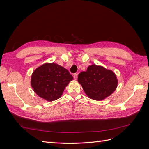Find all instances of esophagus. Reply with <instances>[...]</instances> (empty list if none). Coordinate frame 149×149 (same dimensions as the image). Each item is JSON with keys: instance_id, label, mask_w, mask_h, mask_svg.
I'll list each match as a JSON object with an SVG mask.
<instances>
[{"instance_id": "esophagus-1", "label": "esophagus", "mask_w": 149, "mask_h": 149, "mask_svg": "<svg viewBox=\"0 0 149 149\" xmlns=\"http://www.w3.org/2000/svg\"><path fill=\"white\" fill-rule=\"evenodd\" d=\"M73 78L74 79H77L78 78V73H74L73 75Z\"/></svg>"}]
</instances>
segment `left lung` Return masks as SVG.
Instances as JSON below:
<instances>
[{
    "mask_svg": "<svg viewBox=\"0 0 149 149\" xmlns=\"http://www.w3.org/2000/svg\"><path fill=\"white\" fill-rule=\"evenodd\" d=\"M78 81L86 95L96 101H101L109 96L118 83L113 71L96 65L89 66L86 71L81 72Z\"/></svg>",
    "mask_w": 149,
    "mask_h": 149,
    "instance_id": "obj_1",
    "label": "left lung"
}]
</instances>
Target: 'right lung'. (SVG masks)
Wrapping results in <instances>:
<instances>
[{
  "label": "right lung",
  "instance_id": "obj_1",
  "mask_svg": "<svg viewBox=\"0 0 149 149\" xmlns=\"http://www.w3.org/2000/svg\"><path fill=\"white\" fill-rule=\"evenodd\" d=\"M73 78L68 70L55 63H45L33 72L31 85L38 96L48 101L59 99Z\"/></svg>",
  "mask_w": 149,
  "mask_h": 149
}]
</instances>
